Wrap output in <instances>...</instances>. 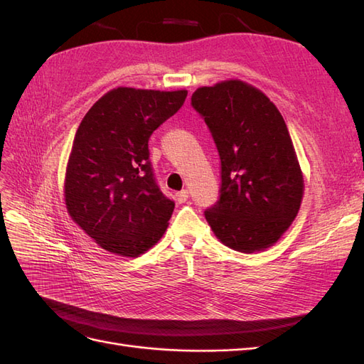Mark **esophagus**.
<instances>
[{"instance_id":"34e87169","label":"esophagus","mask_w":364,"mask_h":364,"mask_svg":"<svg viewBox=\"0 0 364 364\" xmlns=\"http://www.w3.org/2000/svg\"><path fill=\"white\" fill-rule=\"evenodd\" d=\"M176 200H178L179 203H185L186 200H188V191L182 190L179 193H176Z\"/></svg>"}]
</instances>
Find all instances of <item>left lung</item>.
I'll use <instances>...</instances> for the list:
<instances>
[{
  "mask_svg": "<svg viewBox=\"0 0 364 364\" xmlns=\"http://www.w3.org/2000/svg\"><path fill=\"white\" fill-rule=\"evenodd\" d=\"M191 105L222 162L220 199L205 211L206 222L234 250L273 246L296 218L304 196L299 161L278 107L237 79L197 87Z\"/></svg>",
  "mask_w": 364,
  "mask_h": 364,
  "instance_id": "1",
  "label": "left lung"
}]
</instances>
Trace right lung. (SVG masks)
Here are the masks:
<instances>
[{"instance_id":"add662e5","label":"right lung","mask_w":364,"mask_h":364,"mask_svg":"<svg viewBox=\"0 0 364 364\" xmlns=\"http://www.w3.org/2000/svg\"><path fill=\"white\" fill-rule=\"evenodd\" d=\"M188 91L115 87L86 112L65 174V205L102 249L136 258L155 246L174 202L156 183L149 138L182 107Z\"/></svg>"}]
</instances>
